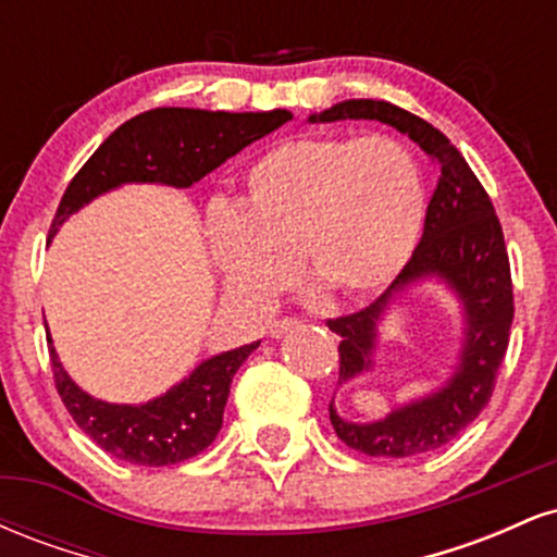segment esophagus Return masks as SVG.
<instances>
[{
  "label": "esophagus",
  "mask_w": 557,
  "mask_h": 557,
  "mask_svg": "<svg viewBox=\"0 0 557 557\" xmlns=\"http://www.w3.org/2000/svg\"><path fill=\"white\" fill-rule=\"evenodd\" d=\"M296 327H300L298 319H277V322L270 324V335L272 337H283L285 332H290V330H296Z\"/></svg>",
  "instance_id": "esophagus-1"
}]
</instances>
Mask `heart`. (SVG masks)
<instances>
[{
  "mask_svg": "<svg viewBox=\"0 0 557 557\" xmlns=\"http://www.w3.org/2000/svg\"><path fill=\"white\" fill-rule=\"evenodd\" d=\"M424 227L417 157L393 136H298L246 170L235 209L207 216L209 257L227 296L270 304L306 274L332 298L385 290L406 270Z\"/></svg>",
  "mask_w": 557,
  "mask_h": 557,
  "instance_id": "1",
  "label": "heart"
}]
</instances>
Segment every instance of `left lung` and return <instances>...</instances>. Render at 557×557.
Segmentation results:
<instances>
[{
  "label": "left lung",
  "mask_w": 557,
  "mask_h": 557,
  "mask_svg": "<svg viewBox=\"0 0 557 557\" xmlns=\"http://www.w3.org/2000/svg\"><path fill=\"white\" fill-rule=\"evenodd\" d=\"M337 120H380L393 125L419 144L440 170L437 188L426 207L424 233L406 270L361 311L327 319V327L341 335L337 385H343L369 372L376 327L395 296H400L408 285L437 277L461 300L466 319L461 354L456 372L443 387L419 400L403 403L372 424L341 419L330 403V421L345 445L374 458H411L437 450L458 437L492 398L513 324L508 251L487 190L445 133L389 101L374 99L341 101L330 110L311 114L309 123Z\"/></svg>",
  "instance_id": "left-lung-1"
}]
</instances>
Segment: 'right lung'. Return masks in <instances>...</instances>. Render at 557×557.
<instances>
[{
    "label": "right lung",
    "instance_id": "add662e5",
    "mask_svg": "<svg viewBox=\"0 0 557 557\" xmlns=\"http://www.w3.org/2000/svg\"><path fill=\"white\" fill-rule=\"evenodd\" d=\"M290 117L287 110L209 112L188 107H159L136 114L120 125L70 181L49 238L70 214L123 183L190 188ZM257 348L259 343H251L212 356L168 393L140 406L91 398L62 369L54 345H49V359L57 393L67 413L101 450L127 463L172 466L188 461L214 443L216 432L222 430L230 382Z\"/></svg>",
    "mask_w": 557,
    "mask_h": 557
}]
</instances>
